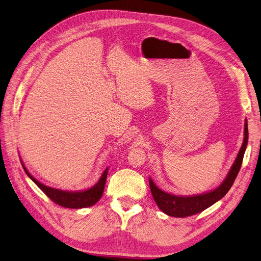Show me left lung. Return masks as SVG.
I'll return each mask as SVG.
<instances>
[{
    "label": "left lung",
    "instance_id": "8db88e82",
    "mask_svg": "<svg viewBox=\"0 0 261 261\" xmlns=\"http://www.w3.org/2000/svg\"><path fill=\"white\" fill-rule=\"evenodd\" d=\"M248 143V124L247 120L245 123V138L243 146L238 152L236 161L231 166L229 173H228L226 179L222 181L221 185L216 188L212 192L202 194V195H196V196H176L168 193H165L163 190L158 188L154 181L149 178V186L150 192L152 195L157 206L160 207L161 211L168 216H173V217H188V216L196 215L202 211H205L208 207L214 205L216 201H218L224 197L228 190L232 186V184L236 179V177L239 173L241 164H243L244 154L247 147Z\"/></svg>",
    "mask_w": 261,
    "mask_h": 261
}]
</instances>
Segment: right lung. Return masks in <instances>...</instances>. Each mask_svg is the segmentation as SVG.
Returning <instances> with one entry per match:
<instances>
[{
	"mask_svg": "<svg viewBox=\"0 0 261 261\" xmlns=\"http://www.w3.org/2000/svg\"><path fill=\"white\" fill-rule=\"evenodd\" d=\"M22 166L27 175L43 190L44 193H45V195L50 200L54 201L55 204H57L59 206L65 207V208H74V209L90 207L96 204V202L100 199L101 195H103L107 173H109V169L106 168L104 170L103 175H101V177L99 178L98 182L90 189L83 190V192H64V190L50 188L43 185V184H41L39 180H36L34 177L29 173L28 169L24 167L23 164Z\"/></svg>",
	"mask_w": 261,
	"mask_h": 261,
	"instance_id": "obj_1",
	"label": "right lung"
}]
</instances>
